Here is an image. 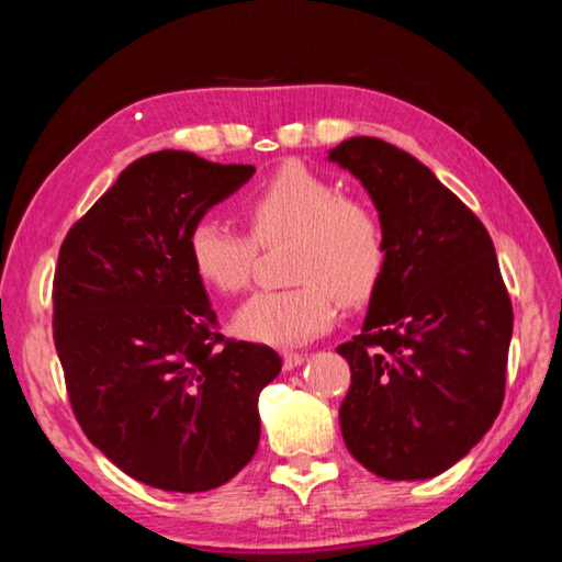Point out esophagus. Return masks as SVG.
Instances as JSON below:
<instances>
[{"label": "esophagus", "mask_w": 562, "mask_h": 562, "mask_svg": "<svg viewBox=\"0 0 562 562\" xmlns=\"http://www.w3.org/2000/svg\"><path fill=\"white\" fill-rule=\"evenodd\" d=\"M304 359H307V357L297 355V351H284V355H282V364H284V369H288V372H290V369L304 364Z\"/></svg>", "instance_id": "obj_1"}]
</instances>
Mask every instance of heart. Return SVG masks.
Wrapping results in <instances>:
<instances>
[{
	"instance_id": "obj_1",
	"label": "heart",
	"mask_w": 562,
	"mask_h": 562,
	"mask_svg": "<svg viewBox=\"0 0 562 562\" xmlns=\"http://www.w3.org/2000/svg\"><path fill=\"white\" fill-rule=\"evenodd\" d=\"M247 235L217 217L188 231V258L207 288L223 294L252 280L258 247L292 243L288 290L252 294L235 312L240 337L272 347H300L335 325L339 300L372 294L386 265L384 223L372 205L345 198L337 183L307 166L274 170L240 201Z\"/></svg>"
}]
</instances>
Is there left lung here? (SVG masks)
<instances>
[{"instance_id": "obj_1", "label": "left lung", "mask_w": 562, "mask_h": 562, "mask_svg": "<svg viewBox=\"0 0 562 562\" xmlns=\"http://www.w3.org/2000/svg\"><path fill=\"white\" fill-rule=\"evenodd\" d=\"M327 158L364 186L386 233L364 325L337 347L351 369L341 436L382 479H434L483 439L506 392L513 307L496 247L406 150L357 136Z\"/></svg>"}]
</instances>
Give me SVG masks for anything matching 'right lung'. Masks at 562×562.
<instances>
[{"label": "right lung", "mask_w": 562, "mask_h": 562, "mask_svg": "<svg viewBox=\"0 0 562 562\" xmlns=\"http://www.w3.org/2000/svg\"><path fill=\"white\" fill-rule=\"evenodd\" d=\"M186 150L119 176L76 223L54 274V345L76 422L146 486L201 493L245 469L278 351L217 331L188 231L252 178Z\"/></svg>", "instance_id": "1"}]
</instances>
